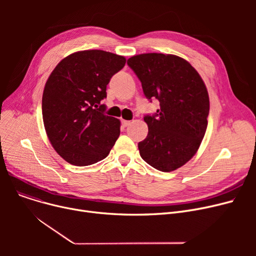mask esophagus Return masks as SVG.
Here are the masks:
<instances>
[{
  "label": "esophagus",
  "mask_w": 256,
  "mask_h": 256,
  "mask_svg": "<svg viewBox=\"0 0 256 256\" xmlns=\"http://www.w3.org/2000/svg\"><path fill=\"white\" fill-rule=\"evenodd\" d=\"M121 124H122V126L124 128H126V126H128L130 124V121H128V120H121Z\"/></svg>",
  "instance_id": "obj_1"
}]
</instances>
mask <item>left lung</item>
Here are the masks:
<instances>
[{"label": "left lung", "mask_w": 256, "mask_h": 256, "mask_svg": "<svg viewBox=\"0 0 256 256\" xmlns=\"http://www.w3.org/2000/svg\"><path fill=\"white\" fill-rule=\"evenodd\" d=\"M128 65L142 84L144 96L160 109L145 115L147 137L139 142L141 158L152 167L170 172L190 160L208 128L210 100L202 78L184 59L150 52L132 56Z\"/></svg>", "instance_id": "obj_1"}]
</instances>
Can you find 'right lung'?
Returning a JSON list of instances; mask_svg holds the SVG:
<instances>
[{"label":"right lung","mask_w":256,"mask_h":256,"mask_svg":"<svg viewBox=\"0 0 256 256\" xmlns=\"http://www.w3.org/2000/svg\"><path fill=\"white\" fill-rule=\"evenodd\" d=\"M126 58L100 50L64 58L48 76L42 118L59 156L76 166L96 164L109 154L120 135V121L104 114L106 85L124 68Z\"/></svg>","instance_id":"obj_1"}]
</instances>
